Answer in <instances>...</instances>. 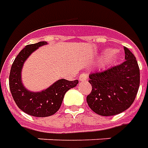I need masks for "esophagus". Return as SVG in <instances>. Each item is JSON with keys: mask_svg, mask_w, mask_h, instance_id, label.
Wrapping results in <instances>:
<instances>
[{"mask_svg": "<svg viewBox=\"0 0 148 148\" xmlns=\"http://www.w3.org/2000/svg\"><path fill=\"white\" fill-rule=\"evenodd\" d=\"M79 79L80 81H86L88 79V74L87 73H82L79 76Z\"/></svg>", "mask_w": 148, "mask_h": 148, "instance_id": "esophagus-1", "label": "esophagus"}]
</instances>
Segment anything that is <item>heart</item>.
Here are the masks:
<instances>
[{"instance_id": "1", "label": "heart", "mask_w": 148, "mask_h": 148, "mask_svg": "<svg viewBox=\"0 0 148 148\" xmlns=\"http://www.w3.org/2000/svg\"><path fill=\"white\" fill-rule=\"evenodd\" d=\"M106 56H107V58H106L107 61L112 62V61H113L114 60L116 59L117 54H116V52L115 51H112V52L111 51H108V52H106Z\"/></svg>"}]
</instances>
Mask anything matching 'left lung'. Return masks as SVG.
<instances>
[{
	"label": "left lung",
	"mask_w": 148,
	"mask_h": 148,
	"mask_svg": "<svg viewBox=\"0 0 148 148\" xmlns=\"http://www.w3.org/2000/svg\"><path fill=\"white\" fill-rule=\"evenodd\" d=\"M123 49V62L89 75L88 82L92 88L87 96V103L100 116H115L124 112L132 104L138 92L139 65L132 52L126 47Z\"/></svg>",
	"instance_id": "8db88e82"
}]
</instances>
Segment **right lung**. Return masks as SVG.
I'll return each mask as SVG.
<instances>
[{
    "label": "right lung",
    "mask_w": 148,
    "mask_h": 148,
    "mask_svg": "<svg viewBox=\"0 0 148 148\" xmlns=\"http://www.w3.org/2000/svg\"><path fill=\"white\" fill-rule=\"evenodd\" d=\"M45 41L26 45L12 63L9 74V88L16 104L24 112L36 117H46L55 114L60 109L66 92L77 85L76 79L69 81L61 79L41 92H32L21 84V72L23 64L29 56Z\"/></svg>",
    "instance_id": "1"
}]
</instances>
